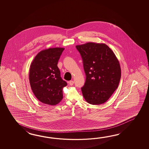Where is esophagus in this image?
Returning <instances> with one entry per match:
<instances>
[{"instance_id": "obj_1", "label": "esophagus", "mask_w": 149, "mask_h": 149, "mask_svg": "<svg viewBox=\"0 0 149 149\" xmlns=\"http://www.w3.org/2000/svg\"><path fill=\"white\" fill-rule=\"evenodd\" d=\"M73 84H74V81L73 80H71L69 81V85L71 86L73 85Z\"/></svg>"}]
</instances>
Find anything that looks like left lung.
Here are the masks:
<instances>
[{
  "instance_id": "left-lung-1",
  "label": "left lung",
  "mask_w": 149,
  "mask_h": 149,
  "mask_svg": "<svg viewBox=\"0 0 149 149\" xmlns=\"http://www.w3.org/2000/svg\"><path fill=\"white\" fill-rule=\"evenodd\" d=\"M82 58L86 74L81 88L86 101L101 104L114 93L120 82V64L114 53L104 44L88 42L76 46Z\"/></svg>"
}]
</instances>
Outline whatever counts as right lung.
I'll return each mask as SVG.
<instances>
[{"mask_svg": "<svg viewBox=\"0 0 149 149\" xmlns=\"http://www.w3.org/2000/svg\"><path fill=\"white\" fill-rule=\"evenodd\" d=\"M63 48H53L39 52L32 61L29 72L32 91L39 101L54 105L63 98L62 89L67 83L57 67Z\"/></svg>", "mask_w": 149, "mask_h": 149, "instance_id": "1", "label": "right lung"}]
</instances>
